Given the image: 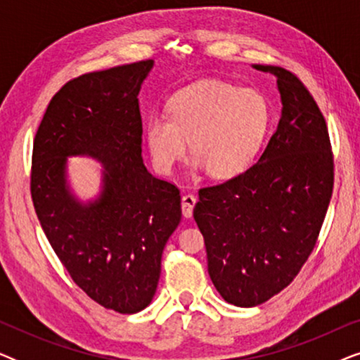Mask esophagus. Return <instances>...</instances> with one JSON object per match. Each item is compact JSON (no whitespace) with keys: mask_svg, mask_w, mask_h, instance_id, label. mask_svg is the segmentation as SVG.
<instances>
[{"mask_svg":"<svg viewBox=\"0 0 360 360\" xmlns=\"http://www.w3.org/2000/svg\"><path fill=\"white\" fill-rule=\"evenodd\" d=\"M196 203V196L191 193H186L181 196V213L185 218H191L193 216V206Z\"/></svg>","mask_w":360,"mask_h":360,"instance_id":"1","label":"esophagus"}]
</instances>
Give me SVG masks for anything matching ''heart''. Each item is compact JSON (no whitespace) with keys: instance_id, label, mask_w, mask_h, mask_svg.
Returning <instances> with one entry per match:
<instances>
[{"instance_id":"heart-1","label":"heart","mask_w":360,"mask_h":360,"mask_svg":"<svg viewBox=\"0 0 360 360\" xmlns=\"http://www.w3.org/2000/svg\"><path fill=\"white\" fill-rule=\"evenodd\" d=\"M270 124V108L259 91L223 82H196L175 93L169 116L152 112L144 141L152 164L169 174L188 149L193 170L231 179L252 164Z\"/></svg>"}]
</instances>
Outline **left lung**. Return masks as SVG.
<instances>
[{
  "label": "left lung",
  "mask_w": 360,
  "mask_h": 360,
  "mask_svg": "<svg viewBox=\"0 0 360 360\" xmlns=\"http://www.w3.org/2000/svg\"><path fill=\"white\" fill-rule=\"evenodd\" d=\"M272 73L282 112L257 164L198 191L193 218L205 238L211 282L226 302L252 308L290 285L316 244L333 193L328 127L293 73Z\"/></svg>",
  "instance_id": "1"
}]
</instances>
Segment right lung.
Returning a JSON list of instances; mask_svg holds the SVG:
<instances>
[{
    "instance_id": "1",
    "label": "right lung",
    "mask_w": 360,
    "mask_h": 360,
    "mask_svg": "<svg viewBox=\"0 0 360 360\" xmlns=\"http://www.w3.org/2000/svg\"><path fill=\"white\" fill-rule=\"evenodd\" d=\"M152 68L142 60L68 82L49 103L32 150L34 208L53 252L88 297L126 314L150 304L181 219L179 188L142 160L139 91ZM72 156L102 164L91 199L71 186Z\"/></svg>"
}]
</instances>
